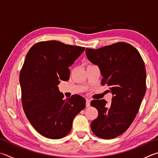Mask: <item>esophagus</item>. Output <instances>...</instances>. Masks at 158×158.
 <instances>
[{"mask_svg":"<svg viewBox=\"0 0 158 158\" xmlns=\"http://www.w3.org/2000/svg\"><path fill=\"white\" fill-rule=\"evenodd\" d=\"M90 99H86V103H85V106H86V107L90 106Z\"/></svg>","mask_w":158,"mask_h":158,"instance_id":"1","label":"esophagus"}]
</instances>
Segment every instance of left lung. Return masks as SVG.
Returning <instances> with one entry per match:
<instances>
[{
    "label": "left lung",
    "mask_w": 158,
    "mask_h": 158,
    "mask_svg": "<svg viewBox=\"0 0 158 158\" xmlns=\"http://www.w3.org/2000/svg\"><path fill=\"white\" fill-rule=\"evenodd\" d=\"M89 61L97 65L103 79L113 94L106 106L104 99L90 102L98 110V117L91 122L93 133L102 139H113L127 130L133 122L144 97L146 85L145 65L135 48L118 42L97 50H85Z\"/></svg>",
    "instance_id": "left-lung-1"
}]
</instances>
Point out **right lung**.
I'll return each instance as SVG.
<instances>
[{"label":"right lung","instance_id":"add662e5","mask_svg":"<svg viewBox=\"0 0 158 158\" xmlns=\"http://www.w3.org/2000/svg\"><path fill=\"white\" fill-rule=\"evenodd\" d=\"M84 50L57 41H41L25 57L20 73L23 108L31 126L47 138L66 136L74 117L85 107L84 97L74 94L64 99L57 86L69 80L68 67Z\"/></svg>","mask_w":158,"mask_h":158}]
</instances>
